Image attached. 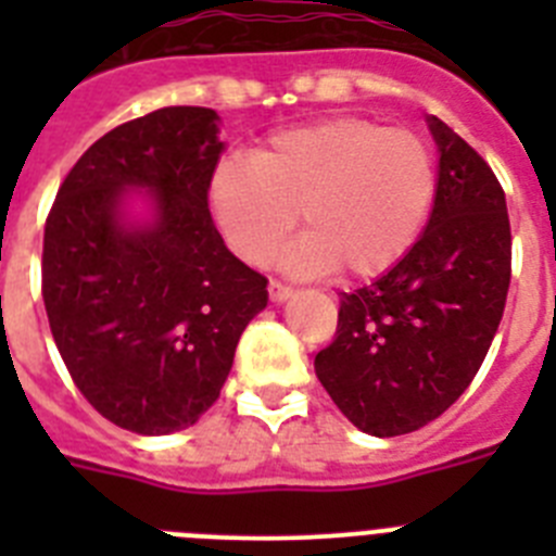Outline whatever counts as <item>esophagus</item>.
<instances>
[{
	"label": "esophagus",
	"instance_id": "34e87169",
	"mask_svg": "<svg viewBox=\"0 0 556 556\" xmlns=\"http://www.w3.org/2000/svg\"><path fill=\"white\" fill-rule=\"evenodd\" d=\"M267 292H269V301H273V303H283V301H289V298H292L294 289L287 287V283H281V281H269Z\"/></svg>",
	"mask_w": 556,
	"mask_h": 556
}]
</instances>
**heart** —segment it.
<instances>
[{
  "mask_svg": "<svg viewBox=\"0 0 556 556\" xmlns=\"http://www.w3.org/2000/svg\"><path fill=\"white\" fill-rule=\"evenodd\" d=\"M437 194L434 152L406 127L339 116L278 132L250 155L225 161L208 186L225 242L248 264H267L298 225L308 230L283 255L294 273L370 278L417 242Z\"/></svg>",
  "mask_w": 556,
  "mask_h": 556,
  "instance_id": "1",
  "label": "heart"
}]
</instances>
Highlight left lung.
<instances>
[{
    "mask_svg": "<svg viewBox=\"0 0 556 556\" xmlns=\"http://www.w3.org/2000/svg\"><path fill=\"white\" fill-rule=\"evenodd\" d=\"M440 147L434 208L409 253L342 292L314 370L339 412L372 437L424 429L468 390L498 331L513 275L504 189L468 141L429 116Z\"/></svg>",
    "mask_w": 556,
    "mask_h": 556,
    "instance_id": "8db88e82",
    "label": "left lung"
}]
</instances>
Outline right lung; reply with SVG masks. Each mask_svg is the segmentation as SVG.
<instances>
[{"mask_svg":"<svg viewBox=\"0 0 556 556\" xmlns=\"http://www.w3.org/2000/svg\"><path fill=\"white\" fill-rule=\"evenodd\" d=\"M211 108L175 105L113 127L58 189L41 294L68 376L119 429H189L219 397L267 278L225 248L208 211L223 141ZM127 188L156 217L121 223Z\"/></svg>","mask_w":556,"mask_h":556,"instance_id":"obj_1","label":"right lung"}]
</instances>
